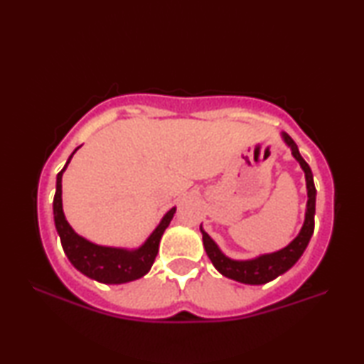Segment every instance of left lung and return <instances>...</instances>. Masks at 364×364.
I'll return each mask as SVG.
<instances>
[{
  "label": "left lung",
  "mask_w": 364,
  "mask_h": 364,
  "mask_svg": "<svg viewBox=\"0 0 364 364\" xmlns=\"http://www.w3.org/2000/svg\"><path fill=\"white\" fill-rule=\"evenodd\" d=\"M281 138L284 143L291 147V152L294 159L300 164L301 170L305 173V181H306V210H305V221L304 226H301L300 232L297 237L294 239L292 242H289L286 247H282L276 252H271V254H263L255 258H250V260H232V258L226 257L220 247L215 244L213 239L208 236L204 231V228L200 225V232H202V241H204V249L207 252L208 258L213 263V267L217 268L221 274L226 276V278L234 279L237 282H244V284H267V282L273 281L278 278V276L284 274L287 269H291L295 263H297L299 258L304 254L308 242L313 236V230H315V205H316V188L315 183H313V173L311 168L308 167V164L300 156L297 144L294 143V139L289 136L287 133L282 132Z\"/></svg>",
  "instance_id": "1"
}]
</instances>
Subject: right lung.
Returning a JSON list of instances; mask_svg holds the SVG:
<instances>
[{
	"mask_svg": "<svg viewBox=\"0 0 364 364\" xmlns=\"http://www.w3.org/2000/svg\"><path fill=\"white\" fill-rule=\"evenodd\" d=\"M77 149L72 152L64 168L58 173L56 194H54L53 200L54 225H56L67 258L80 273L97 282H102V284H123V282L143 278L144 274L149 273L152 263L156 260L160 239H162L164 231L167 230L171 218H173L176 207L170 208L164 215L156 230L138 249L107 247V245H97L82 237L72 230L63 210V175Z\"/></svg>",
	"mask_w": 364,
	"mask_h": 364,
	"instance_id": "add662e5",
	"label": "right lung"
}]
</instances>
